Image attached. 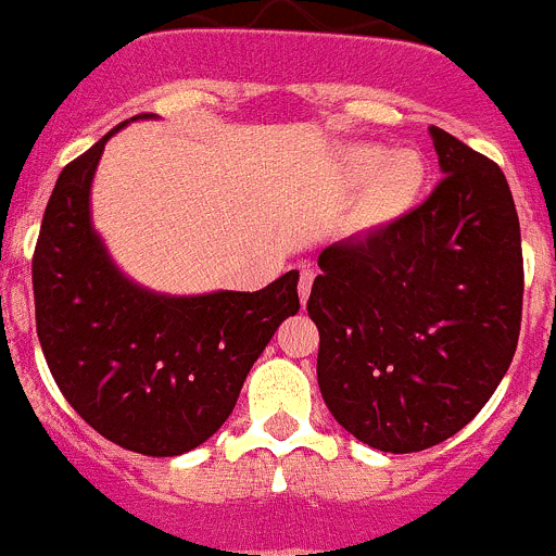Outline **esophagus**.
Listing matches in <instances>:
<instances>
[{"mask_svg":"<svg viewBox=\"0 0 556 556\" xmlns=\"http://www.w3.org/2000/svg\"><path fill=\"white\" fill-rule=\"evenodd\" d=\"M316 273L314 269H300V281H298V292H300V303H305L311 294V287H314Z\"/></svg>","mask_w":556,"mask_h":556,"instance_id":"esophagus-1","label":"esophagus"}]
</instances>
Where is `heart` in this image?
Returning <instances> with one entry per match:
<instances>
[{"label":"heart","instance_id":"b5f03b06","mask_svg":"<svg viewBox=\"0 0 556 556\" xmlns=\"http://www.w3.org/2000/svg\"><path fill=\"white\" fill-rule=\"evenodd\" d=\"M377 160L379 152L368 150V147L349 152V166H352L354 174H368ZM422 179H426V166H422L417 152H390V155L382 157L378 168L374 169L371 179H368L366 199H363V213L371 220L393 218V215H399L401 210H406L415 202V195L420 193L422 188Z\"/></svg>","mask_w":556,"mask_h":556}]
</instances>
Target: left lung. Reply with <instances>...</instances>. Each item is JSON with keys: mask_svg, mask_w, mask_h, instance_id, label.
Wrapping results in <instances>:
<instances>
[{"mask_svg": "<svg viewBox=\"0 0 556 556\" xmlns=\"http://www.w3.org/2000/svg\"><path fill=\"white\" fill-rule=\"evenodd\" d=\"M445 177L384 229L319 253L308 316L319 327L321 399L384 453L462 431L510 368L525 258L502 168L431 125Z\"/></svg>", "mask_w": 556, "mask_h": 556, "instance_id": "obj_1", "label": "left lung"}]
</instances>
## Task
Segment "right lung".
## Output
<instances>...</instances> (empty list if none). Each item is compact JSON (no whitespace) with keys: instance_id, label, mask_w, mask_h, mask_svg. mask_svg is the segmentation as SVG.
<instances>
[{"instance_id":"right-lung-1","label":"right lung","mask_w":556,"mask_h":556,"mask_svg":"<svg viewBox=\"0 0 556 556\" xmlns=\"http://www.w3.org/2000/svg\"><path fill=\"white\" fill-rule=\"evenodd\" d=\"M123 125L62 168L46 204L31 256L37 338L56 388L100 437L179 456L224 426L256 357L300 311L298 273L202 298L130 283L89 224L92 174Z\"/></svg>"}]
</instances>
